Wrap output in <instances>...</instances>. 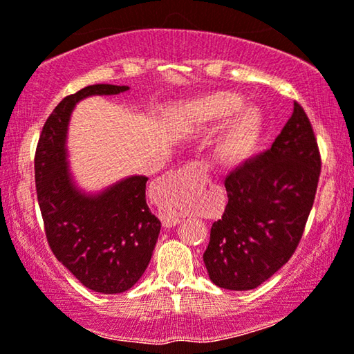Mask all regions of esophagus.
<instances>
[{"mask_svg":"<svg viewBox=\"0 0 354 354\" xmlns=\"http://www.w3.org/2000/svg\"><path fill=\"white\" fill-rule=\"evenodd\" d=\"M180 178H193V180L200 182L203 185V183L207 182L206 166L203 162H198V161L190 162V164H187L183 169H180L177 174H169V176L164 177L162 183L166 185V183L177 182V180H180ZM161 221H162L164 227H174L178 222V217L171 216V214H162Z\"/></svg>","mask_w":354,"mask_h":354,"instance_id":"esophagus-1","label":"esophagus"}]
</instances>
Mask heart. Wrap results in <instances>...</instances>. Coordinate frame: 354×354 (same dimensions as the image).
<instances>
[{
  "mask_svg": "<svg viewBox=\"0 0 354 354\" xmlns=\"http://www.w3.org/2000/svg\"><path fill=\"white\" fill-rule=\"evenodd\" d=\"M243 96L221 90L193 101L188 118L203 127H216L231 118L214 143V156L219 162L240 164L258 148L264 129V118L256 106H243Z\"/></svg>",
  "mask_w": 354,
  "mask_h": 354,
  "instance_id": "heart-1",
  "label": "heart"
}]
</instances>
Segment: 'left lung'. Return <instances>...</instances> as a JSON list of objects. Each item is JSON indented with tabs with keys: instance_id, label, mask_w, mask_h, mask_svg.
I'll list each match as a JSON object with an SVG mask.
<instances>
[{
	"instance_id": "8db88e82",
	"label": "left lung",
	"mask_w": 354,
	"mask_h": 354,
	"mask_svg": "<svg viewBox=\"0 0 354 354\" xmlns=\"http://www.w3.org/2000/svg\"><path fill=\"white\" fill-rule=\"evenodd\" d=\"M321 156L311 122L298 103L268 151L227 176L222 219L211 227L203 261L212 283L259 287L297 250L316 196Z\"/></svg>"
}]
</instances>
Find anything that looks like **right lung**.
<instances>
[{
    "instance_id": "right-lung-1",
    "label": "right lung",
    "mask_w": 354,
    "mask_h": 354,
    "mask_svg": "<svg viewBox=\"0 0 354 354\" xmlns=\"http://www.w3.org/2000/svg\"><path fill=\"white\" fill-rule=\"evenodd\" d=\"M125 85H90L66 96L43 125L35 185L46 240L59 263L93 292H127L147 270L161 222L145 198L148 177L130 176L98 193L84 192L67 164V127L79 101L119 95Z\"/></svg>"
}]
</instances>
